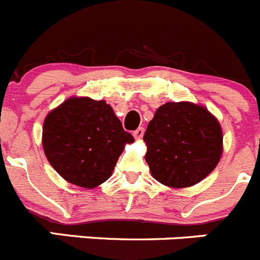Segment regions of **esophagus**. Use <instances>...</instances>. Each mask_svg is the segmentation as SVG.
Here are the masks:
<instances>
[{"label":"esophagus","instance_id":"1","mask_svg":"<svg viewBox=\"0 0 260 260\" xmlns=\"http://www.w3.org/2000/svg\"><path fill=\"white\" fill-rule=\"evenodd\" d=\"M133 135H134L135 139L140 140V139H142V138H143V135H144V128H143V127L137 128V130H135L134 134H133Z\"/></svg>","mask_w":260,"mask_h":260}]
</instances>
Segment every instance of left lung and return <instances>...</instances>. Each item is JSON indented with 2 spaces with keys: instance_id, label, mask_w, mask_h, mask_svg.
<instances>
[{
  "instance_id": "8db88e82",
  "label": "left lung",
  "mask_w": 260,
  "mask_h": 260,
  "mask_svg": "<svg viewBox=\"0 0 260 260\" xmlns=\"http://www.w3.org/2000/svg\"><path fill=\"white\" fill-rule=\"evenodd\" d=\"M143 140L152 176L172 189L192 186L206 179L223 152L219 121L204 106L191 102L160 106Z\"/></svg>"
}]
</instances>
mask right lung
Returning <instances> with one entry per match:
<instances>
[{"label": "right lung", "mask_w": 260, "mask_h": 260, "mask_svg": "<svg viewBox=\"0 0 260 260\" xmlns=\"http://www.w3.org/2000/svg\"><path fill=\"white\" fill-rule=\"evenodd\" d=\"M130 133L106 101L70 97L48 112L43 122L44 154L63 180L94 189L112 175Z\"/></svg>", "instance_id": "1"}]
</instances>
